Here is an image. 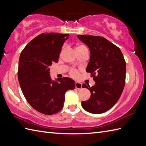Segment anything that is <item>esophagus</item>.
I'll use <instances>...</instances> for the list:
<instances>
[{"instance_id":"34e87169","label":"esophagus","mask_w":146,"mask_h":146,"mask_svg":"<svg viewBox=\"0 0 146 146\" xmlns=\"http://www.w3.org/2000/svg\"><path fill=\"white\" fill-rule=\"evenodd\" d=\"M75 88L78 90H80L82 88V84L80 82H76L75 83Z\"/></svg>"}]
</instances>
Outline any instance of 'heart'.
Listing matches in <instances>:
<instances>
[{
  "label": "heart",
  "instance_id": "heart-1",
  "mask_svg": "<svg viewBox=\"0 0 146 146\" xmlns=\"http://www.w3.org/2000/svg\"><path fill=\"white\" fill-rule=\"evenodd\" d=\"M82 48H86V47L84 45L80 44V45L77 46L76 49V50H78V49H82ZM70 75L73 77H76L78 75V71L75 69H73V68L70 70Z\"/></svg>",
  "mask_w": 146,
  "mask_h": 146
}]
</instances>
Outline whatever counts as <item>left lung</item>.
Here are the masks:
<instances>
[{
    "label": "left lung",
    "instance_id": "obj_1",
    "mask_svg": "<svg viewBox=\"0 0 146 146\" xmlns=\"http://www.w3.org/2000/svg\"><path fill=\"white\" fill-rule=\"evenodd\" d=\"M78 39L88 46L90 58L86 71L91 73L94 86L83 84L90 90L91 96L82 102L84 109L90 113L105 112L120 98L125 82L126 63L120 49L103 37L78 35Z\"/></svg>",
    "mask_w": 146,
    "mask_h": 146
}]
</instances>
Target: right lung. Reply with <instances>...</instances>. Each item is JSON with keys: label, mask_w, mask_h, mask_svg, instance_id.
I'll list each match as a JSON object with an SVG mask.
<instances>
[{"label": "right lung", "mask_w": 146, "mask_h": 146, "mask_svg": "<svg viewBox=\"0 0 146 146\" xmlns=\"http://www.w3.org/2000/svg\"><path fill=\"white\" fill-rule=\"evenodd\" d=\"M68 34L42 33L22 51L18 68L21 90L33 108L45 115H52L63 107L65 93L75 88V82L68 77L52 80L49 66L57 63Z\"/></svg>", "instance_id": "add662e5"}]
</instances>
